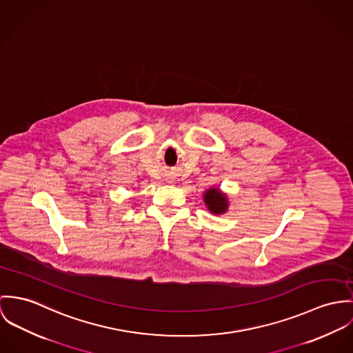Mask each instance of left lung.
I'll return each mask as SVG.
<instances>
[{
	"label": "left lung",
	"instance_id": "obj_1",
	"mask_svg": "<svg viewBox=\"0 0 353 353\" xmlns=\"http://www.w3.org/2000/svg\"><path fill=\"white\" fill-rule=\"evenodd\" d=\"M203 201L207 210L214 215H222L229 210V196L218 187L205 190L203 192Z\"/></svg>",
	"mask_w": 353,
	"mask_h": 353
}]
</instances>
